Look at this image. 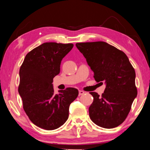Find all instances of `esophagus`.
Returning <instances> with one entry per match:
<instances>
[{"label": "esophagus", "mask_w": 150, "mask_h": 150, "mask_svg": "<svg viewBox=\"0 0 150 150\" xmlns=\"http://www.w3.org/2000/svg\"><path fill=\"white\" fill-rule=\"evenodd\" d=\"M84 91H82V90H79V96H81V95H83V94H84Z\"/></svg>", "instance_id": "esophagus-1"}]
</instances>
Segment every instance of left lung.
Returning a JSON list of instances; mask_svg holds the SVG:
<instances>
[{
    "label": "left lung",
    "mask_w": 150,
    "mask_h": 150,
    "mask_svg": "<svg viewBox=\"0 0 150 150\" xmlns=\"http://www.w3.org/2000/svg\"><path fill=\"white\" fill-rule=\"evenodd\" d=\"M75 45L94 73L96 81L106 84L101 96L90 92L93 101L89 108V117L103 128L118 127L127 118L137 95L135 69L122 51L106 42H82Z\"/></svg>",
    "instance_id": "8db88e82"
}]
</instances>
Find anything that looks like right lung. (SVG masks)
I'll use <instances>...</instances> for the list:
<instances>
[{
  "label": "right lung",
  "instance_id": "1",
  "mask_svg": "<svg viewBox=\"0 0 150 150\" xmlns=\"http://www.w3.org/2000/svg\"><path fill=\"white\" fill-rule=\"evenodd\" d=\"M73 47V44H42L27 54L19 69L18 91L24 110L33 124L46 130L58 129L67 121L69 106L79 94L73 88L56 94L52 85L62 59Z\"/></svg>",
  "mask_w": 150,
  "mask_h": 150
}]
</instances>
